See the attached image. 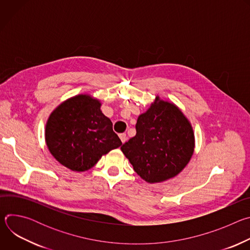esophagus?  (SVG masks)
Segmentation results:
<instances>
[{"label":"esophagus","mask_w":250,"mask_h":250,"mask_svg":"<svg viewBox=\"0 0 250 250\" xmlns=\"http://www.w3.org/2000/svg\"><path fill=\"white\" fill-rule=\"evenodd\" d=\"M119 136H120V138H121L123 144H125V142L126 141V138H127V137H126V134H125V133H121Z\"/></svg>","instance_id":"1"}]
</instances>
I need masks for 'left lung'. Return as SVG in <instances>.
Listing matches in <instances>:
<instances>
[{
	"label": "left lung",
	"instance_id": "1",
	"mask_svg": "<svg viewBox=\"0 0 250 250\" xmlns=\"http://www.w3.org/2000/svg\"><path fill=\"white\" fill-rule=\"evenodd\" d=\"M136 134L121 147L133 170L146 182L159 183L179 174L195 147L193 127L181 110L157 96L135 125Z\"/></svg>",
	"mask_w": 250,
	"mask_h": 250
}]
</instances>
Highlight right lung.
<instances>
[{
	"mask_svg": "<svg viewBox=\"0 0 250 250\" xmlns=\"http://www.w3.org/2000/svg\"><path fill=\"white\" fill-rule=\"evenodd\" d=\"M45 141L52 156L76 172L89 170L122 146L111 120L101 111L100 101L86 94L66 100L50 114Z\"/></svg>",
	"mask_w": 250,
	"mask_h": 250,
	"instance_id": "right-lung-1",
	"label": "right lung"
}]
</instances>
